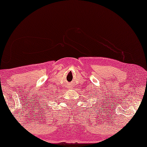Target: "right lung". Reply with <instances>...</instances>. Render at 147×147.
I'll use <instances>...</instances> for the list:
<instances>
[{"label":"right lung","mask_w":147,"mask_h":147,"mask_svg":"<svg viewBox=\"0 0 147 147\" xmlns=\"http://www.w3.org/2000/svg\"><path fill=\"white\" fill-rule=\"evenodd\" d=\"M44 106H45V105H44Z\"/></svg>","instance_id":"1"}]
</instances>
